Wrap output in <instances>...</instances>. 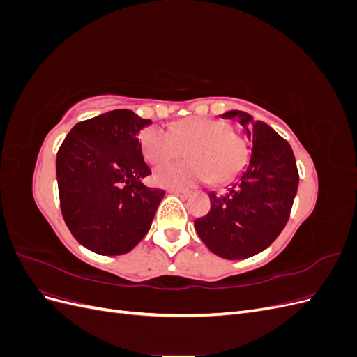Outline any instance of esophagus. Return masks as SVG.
<instances>
[{
    "label": "esophagus",
    "mask_w": 357,
    "mask_h": 357,
    "mask_svg": "<svg viewBox=\"0 0 357 357\" xmlns=\"http://www.w3.org/2000/svg\"><path fill=\"white\" fill-rule=\"evenodd\" d=\"M169 193H172V195H176V197H180V198H188L190 195L189 190H181V189H171Z\"/></svg>",
    "instance_id": "esophagus-1"
}]
</instances>
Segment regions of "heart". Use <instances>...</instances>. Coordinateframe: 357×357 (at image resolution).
I'll list each match as a JSON object with an SVG mask.
<instances>
[{
    "instance_id": "b5f03b06",
    "label": "heart",
    "mask_w": 357,
    "mask_h": 357,
    "mask_svg": "<svg viewBox=\"0 0 357 357\" xmlns=\"http://www.w3.org/2000/svg\"><path fill=\"white\" fill-rule=\"evenodd\" d=\"M139 150L149 164H162L186 153L188 160L172 162L153 171L162 188H190L213 178L228 183L240 176L248 159L245 139L228 122L213 117H189L171 126H147L138 135Z\"/></svg>"
}]
</instances>
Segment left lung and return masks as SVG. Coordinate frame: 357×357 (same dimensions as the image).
<instances>
[{
  "instance_id": "obj_1",
  "label": "left lung",
  "mask_w": 357,
  "mask_h": 357,
  "mask_svg": "<svg viewBox=\"0 0 357 357\" xmlns=\"http://www.w3.org/2000/svg\"><path fill=\"white\" fill-rule=\"evenodd\" d=\"M252 139L248 165L223 195L210 192L211 208L195 220V229L210 250L225 259H245L265 250L283 231L298 190L294 152L274 129L250 114L231 110Z\"/></svg>"
}]
</instances>
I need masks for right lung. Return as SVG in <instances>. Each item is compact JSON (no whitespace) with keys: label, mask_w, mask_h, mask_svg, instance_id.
<instances>
[{"label":"right lung","mask_w":357,"mask_h":357,"mask_svg":"<svg viewBox=\"0 0 357 357\" xmlns=\"http://www.w3.org/2000/svg\"><path fill=\"white\" fill-rule=\"evenodd\" d=\"M150 123L131 110H113L74 125L58 150L62 218L74 238L93 253L131 252L165 197L143 183L150 169L138 134Z\"/></svg>","instance_id":"obj_1"}]
</instances>
